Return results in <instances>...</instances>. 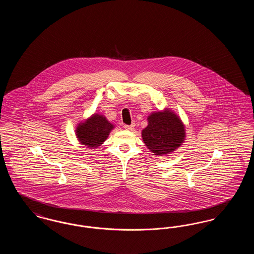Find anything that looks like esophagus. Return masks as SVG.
I'll use <instances>...</instances> for the list:
<instances>
[{
	"label": "esophagus",
	"instance_id": "esophagus-1",
	"mask_svg": "<svg viewBox=\"0 0 254 254\" xmlns=\"http://www.w3.org/2000/svg\"><path fill=\"white\" fill-rule=\"evenodd\" d=\"M134 126H135L134 124H131V125H125V126H124V128L127 129V130H131V129H133Z\"/></svg>",
	"mask_w": 254,
	"mask_h": 254
}]
</instances>
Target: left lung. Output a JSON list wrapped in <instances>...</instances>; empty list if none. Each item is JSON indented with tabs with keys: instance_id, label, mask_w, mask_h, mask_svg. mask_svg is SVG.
<instances>
[{
	"instance_id": "1",
	"label": "left lung",
	"mask_w": 254,
	"mask_h": 254,
	"mask_svg": "<svg viewBox=\"0 0 254 254\" xmlns=\"http://www.w3.org/2000/svg\"><path fill=\"white\" fill-rule=\"evenodd\" d=\"M148 125L143 129L145 145L155 155H166L178 148L185 140L186 130L180 118L173 112L151 113Z\"/></svg>"
}]
</instances>
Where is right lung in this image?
I'll return each instance as SVG.
<instances>
[{"label":"right lung","mask_w":254,"mask_h":254,"mask_svg":"<svg viewBox=\"0 0 254 254\" xmlns=\"http://www.w3.org/2000/svg\"><path fill=\"white\" fill-rule=\"evenodd\" d=\"M113 127V125L104 115L94 114L84 123L79 124L75 131L82 145L95 148L107 140Z\"/></svg>","instance_id":"obj_1"}]
</instances>
